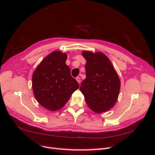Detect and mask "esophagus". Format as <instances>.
<instances>
[{
  "instance_id": "34e87169",
  "label": "esophagus",
  "mask_w": 155,
  "mask_h": 155,
  "mask_svg": "<svg viewBox=\"0 0 155 155\" xmlns=\"http://www.w3.org/2000/svg\"><path fill=\"white\" fill-rule=\"evenodd\" d=\"M76 81H78V83L79 84L81 83V78H79V77H78V78H76Z\"/></svg>"
}]
</instances>
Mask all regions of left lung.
<instances>
[{
  "mask_svg": "<svg viewBox=\"0 0 155 155\" xmlns=\"http://www.w3.org/2000/svg\"><path fill=\"white\" fill-rule=\"evenodd\" d=\"M82 55L87 61L86 78L80 91L88 107L96 112L109 110L118 98L121 82L110 59L104 53L84 50Z\"/></svg>",
  "mask_w": 155,
  "mask_h": 155,
  "instance_id": "1",
  "label": "left lung"
}]
</instances>
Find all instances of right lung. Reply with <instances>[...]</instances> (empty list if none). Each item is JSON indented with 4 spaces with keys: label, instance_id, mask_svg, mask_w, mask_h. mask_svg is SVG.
Here are the masks:
<instances>
[{
    "label": "right lung",
    "instance_id": "obj_1",
    "mask_svg": "<svg viewBox=\"0 0 155 155\" xmlns=\"http://www.w3.org/2000/svg\"><path fill=\"white\" fill-rule=\"evenodd\" d=\"M67 54L54 51L45 57L32 75V89L36 100L45 109L63 108L79 88L66 64Z\"/></svg>",
    "mask_w": 155,
    "mask_h": 155
}]
</instances>
